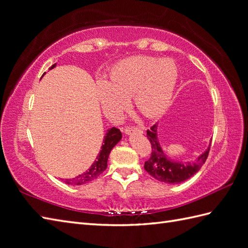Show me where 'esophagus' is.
<instances>
[{"mask_svg":"<svg viewBox=\"0 0 248 248\" xmlns=\"http://www.w3.org/2000/svg\"><path fill=\"white\" fill-rule=\"evenodd\" d=\"M125 134H132V133H137V134H141L142 131L141 129L138 128H133V126H124L122 129Z\"/></svg>","mask_w":248,"mask_h":248,"instance_id":"34e87169","label":"esophagus"}]
</instances>
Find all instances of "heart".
Returning <instances> with one entry per match:
<instances>
[{
  "mask_svg": "<svg viewBox=\"0 0 248 248\" xmlns=\"http://www.w3.org/2000/svg\"><path fill=\"white\" fill-rule=\"evenodd\" d=\"M178 79L174 61L150 56H133L116 63L108 81H98V94L105 110L119 113L133 96L136 110L154 118L168 108Z\"/></svg>",
  "mask_w": 248,
  "mask_h": 248,
  "instance_id": "heart-1",
  "label": "heart"
}]
</instances>
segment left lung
I'll list each match as a JSON object with an SVG mask.
<instances>
[{
  "instance_id": "obj_1",
  "label": "left lung",
  "mask_w": 248,
  "mask_h": 248,
  "mask_svg": "<svg viewBox=\"0 0 248 248\" xmlns=\"http://www.w3.org/2000/svg\"><path fill=\"white\" fill-rule=\"evenodd\" d=\"M147 137L151 143V155L147 162H145L143 167L149 174L162 183L178 184L185 182L197 173L208 157L210 147L193 163L170 160L160 148L156 124H153L150 130H147Z\"/></svg>"
}]
</instances>
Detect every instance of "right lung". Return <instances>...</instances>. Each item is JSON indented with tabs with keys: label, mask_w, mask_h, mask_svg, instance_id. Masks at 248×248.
Instances as JSON below:
<instances>
[{
	"label": "right lung",
	"mask_w": 248,
	"mask_h": 248,
	"mask_svg": "<svg viewBox=\"0 0 248 248\" xmlns=\"http://www.w3.org/2000/svg\"><path fill=\"white\" fill-rule=\"evenodd\" d=\"M56 64L51 65L49 68L51 70V68H54ZM122 137H123L122 132H120L119 129L115 128V126H113V128L110 130H108L107 134L105 136V140H103V145L101 147V150L99 154H98L96 159L94 160V163L91 165L90 169L74 178H70V180H67L66 178V180H64V183L67 184V185H83V184L90 183L93 180H95V178H97L103 171L107 169L108 155H110V152L114 148V146L116 145L120 140H122Z\"/></svg>",
	"instance_id": "right-lung-1"
}]
</instances>
